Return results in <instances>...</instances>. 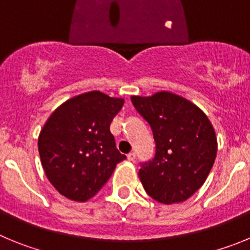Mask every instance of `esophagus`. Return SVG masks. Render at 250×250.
<instances>
[{
  "instance_id": "obj_1",
  "label": "esophagus",
  "mask_w": 250,
  "mask_h": 250,
  "mask_svg": "<svg viewBox=\"0 0 250 250\" xmlns=\"http://www.w3.org/2000/svg\"><path fill=\"white\" fill-rule=\"evenodd\" d=\"M135 159H136L135 152H129V154H127V160L129 161H135Z\"/></svg>"
}]
</instances>
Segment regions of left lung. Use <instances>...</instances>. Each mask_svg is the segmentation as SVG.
<instances>
[{"instance_id":"8db88e82","label":"left lung","mask_w":250,"mask_h":250,"mask_svg":"<svg viewBox=\"0 0 250 250\" xmlns=\"http://www.w3.org/2000/svg\"><path fill=\"white\" fill-rule=\"evenodd\" d=\"M131 103L156 143L154 159L139 170L145 191L163 204L185 202L213 167L218 150L213 125L195 104L173 92L131 96Z\"/></svg>"}]
</instances>
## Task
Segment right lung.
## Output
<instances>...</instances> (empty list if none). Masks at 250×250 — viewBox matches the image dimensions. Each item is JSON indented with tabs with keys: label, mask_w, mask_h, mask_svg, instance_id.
I'll use <instances>...</instances> for the list:
<instances>
[{
	"label": "right lung",
	"mask_w": 250,
	"mask_h": 250,
	"mask_svg": "<svg viewBox=\"0 0 250 250\" xmlns=\"http://www.w3.org/2000/svg\"><path fill=\"white\" fill-rule=\"evenodd\" d=\"M123 105L124 99L90 91L65 101L47 119L39 152L48 182L61 195L74 202L91 199L126 159L110 132Z\"/></svg>",
	"instance_id": "right-lung-1"
}]
</instances>
